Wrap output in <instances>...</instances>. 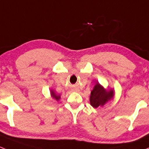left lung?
<instances>
[{"label": "left lung", "mask_w": 149, "mask_h": 149, "mask_svg": "<svg viewBox=\"0 0 149 149\" xmlns=\"http://www.w3.org/2000/svg\"><path fill=\"white\" fill-rule=\"evenodd\" d=\"M114 96V90H105L102 85L97 83L91 91L90 97V105L95 108L103 106L105 103Z\"/></svg>", "instance_id": "obj_1"}]
</instances>
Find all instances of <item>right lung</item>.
I'll return each instance as SVG.
<instances>
[{"label":"right lung","instance_id":"add662e5","mask_svg":"<svg viewBox=\"0 0 149 149\" xmlns=\"http://www.w3.org/2000/svg\"><path fill=\"white\" fill-rule=\"evenodd\" d=\"M51 95H52V97L54 98V99H55L56 100H57V101L60 99V95H56V93H55L52 90H51Z\"/></svg>","mask_w":149,"mask_h":149}]
</instances>
